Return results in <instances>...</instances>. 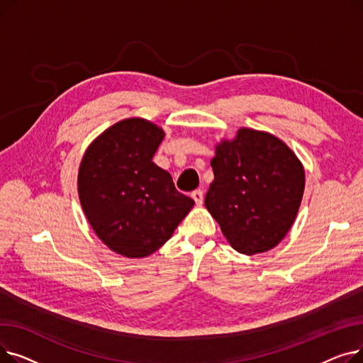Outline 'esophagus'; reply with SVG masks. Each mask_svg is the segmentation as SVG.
Wrapping results in <instances>:
<instances>
[{
	"mask_svg": "<svg viewBox=\"0 0 363 363\" xmlns=\"http://www.w3.org/2000/svg\"><path fill=\"white\" fill-rule=\"evenodd\" d=\"M191 197L194 199V201H196V204H197V206H201V204H203V199H204V194H203L201 189H196V191H193Z\"/></svg>",
	"mask_w": 363,
	"mask_h": 363,
	"instance_id": "obj_1",
	"label": "esophagus"
}]
</instances>
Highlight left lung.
Wrapping results in <instances>:
<instances>
[{
    "instance_id": "1",
    "label": "left lung",
    "mask_w": 363,
    "mask_h": 363,
    "mask_svg": "<svg viewBox=\"0 0 363 363\" xmlns=\"http://www.w3.org/2000/svg\"><path fill=\"white\" fill-rule=\"evenodd\" d=\"M215 179L204 204L226 240L242 255L274 249L287 235L304 191L294 152L268 132L241 128L211 162Z\"/></svg>"
}]
</instances>
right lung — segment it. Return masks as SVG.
<instances>
[{
  "mask_svg": "<svg viewBox=\"0 0 363 363\" xmlns=\"http://www.w3.org/2000/svg\"><path fill=\"white\" fill-rule=\"evenodd\" d=\"M164 132L144 119L110 126L86 150L78 193L92 230L126 257H145L172 237L194 206L152 163Z\"/></svg>",
  "mask_w": 363,
  "mask_h": 363,
  "instance_id": "obj_1",
  "label": "right lung"
}]
</instances>
